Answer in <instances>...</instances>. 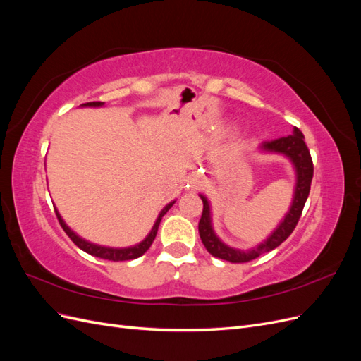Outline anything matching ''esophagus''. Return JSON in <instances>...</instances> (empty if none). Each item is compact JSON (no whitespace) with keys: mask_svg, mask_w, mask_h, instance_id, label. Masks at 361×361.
Listing matches in <instances>:
<instances>
[{"mask_svg":"<svg viewBox=\"0 0 361 361\" xmlns=\"http://www.w3.org/2000/svg\"><path fill=\"white\" fill-rule=\"evenodd\" d=\"M200 179L197 178V176H194V178H191V185H192V188H197V187H200Z\"/></svg>","mask_w":361,"mask_h":361,"instance_id":"obj_1","label":"esophagus"}]
</instances>
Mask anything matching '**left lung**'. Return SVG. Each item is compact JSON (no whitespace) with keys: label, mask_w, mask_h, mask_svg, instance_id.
Here are the masks:
<instances>
[{"label":"left lung","mask_w":361,"mask_h":361,"mask_svg":"<svg viewBox=\"0 0 361 361\" xmlns=\"http://www.w3.org/2000/svg\"><path fill=\"white\" fill-rule=\"evenodd\" d=\"M260 149L268 152H279V154L286 155L288 158H290L295 170H297V187H295V195L290 209L285 216V220L280 223L274 233H272L264 244H260L250 251L235 250L223 244L212 231L209 203H207L204 195H200V199L203 202V212L199 221V233L202 243L214 257L232 262V264H245V262H250L259 257L260 255L268 253V251L277 248L283 241H286L300 221L305 200H307L310 192V185L313 178V161L307 145L304 143V135L298 128H295L293 134L288 137L264 141Z\"/></svg>","instance_id":"1"}]
</instances>
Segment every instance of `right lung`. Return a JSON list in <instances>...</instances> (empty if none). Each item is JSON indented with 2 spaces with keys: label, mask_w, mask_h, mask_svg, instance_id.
I'll return each mask as SVG.
<instances>
[{
  "label": "right lung",
  "mask_w": 361,
  "mask_h": 361,
  "mask_svg": "<svg viewBox=\"0 0 361 361\" xmlns=\"http://www.w3.org/2000/svg\"><path fill=\"white\" fill-rule=\"evenodd\" d=\"M104 105V102H99V101H94V102H87V104H82V106H101ZM174 202L169 203L164 209L161 211V214L158 215V220L155 221V226L154 228H152L150 233L147 235V238L145 239L143 243H140L138 245L135 247H129V248H108V247H101V245H94V244H90L84 241V239H81L78 235H75L71 228L66 226V223H64L61 220V216L59 214V211L56 209V215L59 218V223L60 226L63 227V231L66 232V235L72 239V243L80 247L82 251H85V253H89L94 257H99V259H105V260H113V262H120V260H130V259H137L140 256H143L146 251L150 248L152 243H154V239L157 236V232H158V227H159V223L162 220V216L167 214V211L170 209V207L173 206Z\"/></svg>",
  "instance_id": "right-lung-1"
}]
</instances>
